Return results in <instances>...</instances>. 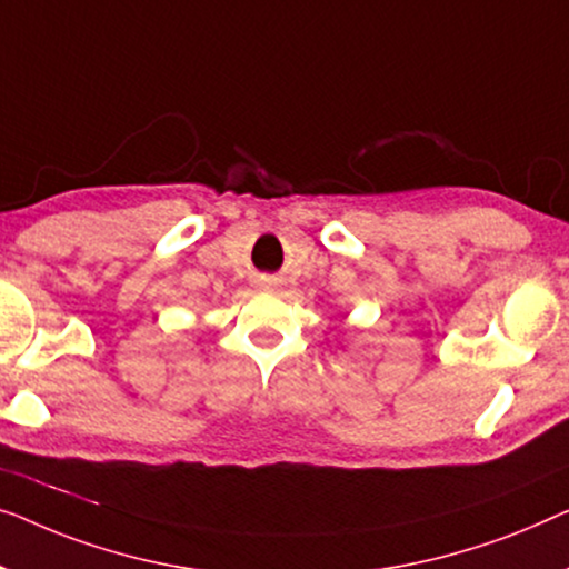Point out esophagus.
<instances>
[{
    "label": "esophagus",
    "instance_id": "34e87169",
    "mask_svg": "<svg viewBox=\"0 0 569 569\" xmlns=\"http://www.w3.org/2000/svg\"><path fill=\"white\" fill-rule=\"evenodd\" d=\"M266 288H268V286H266Z\"/></svg>",
    "mask_w": 569,
    "mask_h": 569
}]
</instances>
